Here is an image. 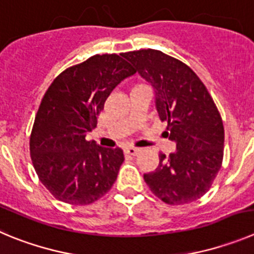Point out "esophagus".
<instances>
[{
	"label": "esophagus",
	"mask_w": 254,
	"mask_h": 254,
	"mask_svg": "<svg viewBox=\"0 0 254 254\" xmlns=\"http://www.w3.org/2000/svg\"><path fill=\"white\" fill-rule=\"evenodd\" d=\"M139 151H140V149L134 148V146H129V148H125V153H127V155H136Z\"/></svg>",
	"instance_id": "34e87169"
}]
</instances>
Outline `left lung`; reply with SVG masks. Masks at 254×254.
I'll list each match as a JSON object with an SVG mask.
<instances>
[{
	"label": "left lung",
	"mask_w": 254,
	"mask_h": 254,
	"mask_svg": "<svg viewBox=\"0 0 254 254\" xmlns=\"http://www.w3.org/2000/svg\"><path fill=\"white\" fill-rule=\"evenodd\" d=\"M124 58L154 89L164 135L177 149L159 154V165L144 174L150 190L170 205L187 204L209 190L223 160L222 118L200 79L189 66L158 50H139Z\"/></svg>",
	"instance_id": "8db88e82"
}]
</instances>
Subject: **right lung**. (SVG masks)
Wrapping results in <instances>:
<instances>
[{
  "label": "right lung",
  "instance_id": "obj_1",
  "mask_svg": "<svg viewBox=\"0 0 254 254\" xmlns=\"http://www.w3.org/2000/svg\"><path fill=\"white\" fill-rule=\"evenodd\" d=\"M124 54L95 55L66 68L42 98L30 138L32 164L41 183L61 202L85 205L108 193L124 154L87 141L106 99L134 75Z\"/></svg>",
  "mask_w": 254,
  "mask_h": 254
}]
</instances>
